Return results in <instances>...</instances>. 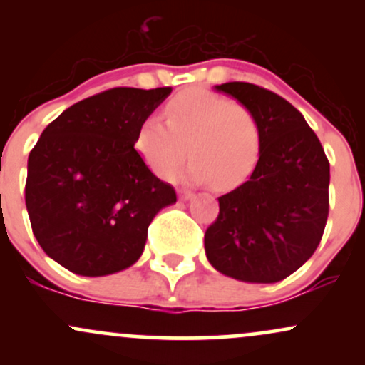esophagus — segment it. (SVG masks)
<instances>
[{"instance_id": "1", "label": "esophagus", "mask_w": 365, "mask_h": 365, "mask_svg": "<svg viewBox=\"0 0 365 365\" xmlns=\"http://www.w3.org/2000/svg\"><path fill=\"white\" fill-rule=\"evenodd\" d=\"M178 197L180 200H190L194 194H192L190 190H185V188H182V190H178Z\"/></svg>"}]
</instances>
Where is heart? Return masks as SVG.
<instances>
[{
  "mask_svg": "<svg viewBox=\"0 0 365 365\" xmlns=\"http://www.w3.org/2000/svg\"><path fill=\"white\" fill-rule=\"evenodd\" d=\"M166 121L149 115L140 121L133 148L159 178L173 177L188 154L185 177L216 187L235 185L252 170L261 148V127L244 103L206 89L175 96L165 108Z\"/></svg>",
  "mask_w": 365,
  "mask_h": 365,
  "instance_id": "1",
  "label": "heart"
}]
</instances>
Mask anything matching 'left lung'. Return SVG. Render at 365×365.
Returning <instances> with one entry per match:
<instances>
[{"mask_svg": "<svg viewBox=\"0 0 365 365\" xmlns=\"http://www.w3.org/2000/svg\"><path fill=\"white\" fill-rule=\"evenodd\" d=\"M215 89L254 111L261 148L249 178L217 199L220 215L204 235L207 261L238 282H282L321 242L329 211V161L302 113L282 96L247 82Z\"/></svg>", "mask_w": 365, "mask_h": 365, "instance_id": "8db88e82", "label": "left lung"}]
</instances>
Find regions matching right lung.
I'll return each instance as SVG.
<instances>
[{
  "mask_svg": "<svg viewBox=\"0 0 365 365\" xmlns=\"http://www.w3.org/2000/svg\"><path fill=\"white\" fill-rule=\"evenodd\" d=\"M171 87H116L75 103L29 154L25 206L53 261L82 276H106L139 261L148 228L177 202L133 149L140 121Z\"/></svg>",
  "mask_w": 365,
  "mask_h": 365,
  "instance_id": "right-lung-1",
  "label": "right lung"
}]
</instances>
